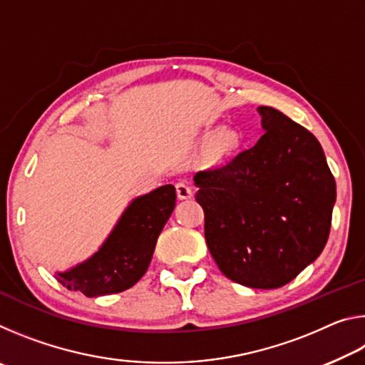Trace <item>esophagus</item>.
<instances>
[{"mask_svg": "<svg viewBox=\"0 0 365 365\" xmlns=\"http://www.w3.org/2000/svg\"><path fill=\"white\" fill-rule=\"evenodd\" d=\"M177 196L180 197V200H188V197L193 196V185L187 180H180L177 185Z\"/></svg>", "mask_w": 365, "mask_h": 365, "instance_id": "esophagus-1", "label": "esophagus"}]
</instances>
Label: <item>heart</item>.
I'll use <instances>...</instances> for the list:
<instances>
[{
	"instance_id": "obj_1",
	"label": "heart",
	"mask_w": 365,
	"mask_h": 365,
	"mask_svg": "<svg viewBox=\"0 0 365 365\" xmlns=\"http://www.w3.org/2000/svg\"><path fill=\"white\" fill-rule=\"evenodd\" d=\"M238 141H240V138H238L237 133H235V132H227V133L222 135L219 145H220V148L224 151H230V150H233L235 146L238 145Z\"/></svg>"
}]
</instances>
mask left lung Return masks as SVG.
<instances>
[{"label":"left lung","instance_id":"8db88e82","mask_svg":"<svg viewBox=\"0 0 365 365\" xmlns=\"http://www.w3.org/2000/svg\"><path fill=\"white\" fill-rule=\"evenodd\" d=\"M265 133L219 168L197 172L205 237L227 279L274 289L325 248L336 185L322 146L280 110L259 106Z\"/></svg>","mask_w":365,"mask_h":365}]
</instances>
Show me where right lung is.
<instances>
[{"mask_svg": "<svg viewBox=\"0 0 365 365\" xmlns=\"http://www.w3.org/2000/svg\"><path fill=\"white\" fill-rule=\"evenodd\" d=\"M175 187L164 185L135 197L93 256L66 272L61 285L88 298L125 292L148 270L159 233L175 207Z\"/></svg>", "mask_w": 365, "mask_h": 365, "instance_id": "add662e5", "label": "right lung"}]
</instances>
